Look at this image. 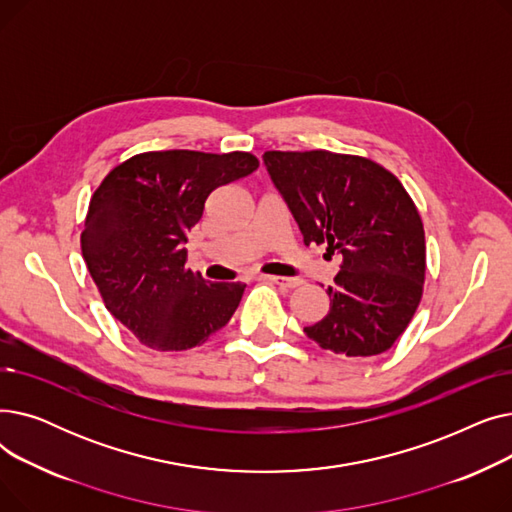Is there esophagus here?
I'll list each match as a JSON object with an SVG mask.
<instances>
[{
    "mask_svg": "<svg viewBox=\"0 0 512 512\" xmlns=\"http://www.w3.org/2000/svg\"><path fill=\"white\" fill-rule=\"evenodd\" d=\"M270 282L282 286V288H297L301 286V280L299 278H284V276H265Z\"/></svg>",
    "mask_w": 512,
    "mask_h": 512,
    "instance_id": "obj_1",
    "label": "esophagus"
}]
</instances>
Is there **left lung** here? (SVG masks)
<instances>
[{"instance_id":"1","label":"left lung","mask_w":512,"mask_h":512,"mask_svg":"<svg viewBox=\"0 0 512 512\" xmlns=\"http://www.w3.org/2000/svg\"><path fill=\"white\" fill-rule=\"evenodd\" d=\"M305 245H328L340 272L330 311L305 334L346 357L382 355L407 330L425 280L421 215L400 180L361 155L265 151Z\"/></svg>"}]
</instances>
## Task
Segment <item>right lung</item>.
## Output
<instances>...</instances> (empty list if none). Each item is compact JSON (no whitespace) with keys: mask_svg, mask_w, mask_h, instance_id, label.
I'll use <instances>...</instances> for the list:
<instances>
[{"mask_svg":"<svg viewBox=\"0 0 512 512\" xmlns=\"http://www.w3.org/2000/svg\"><path fill=\"white\" fill-rule=\"evenodd\" d=\"M259 168L247 151L132 155L91 197L80 249L101 299L153 351H188L224 328L245 284L188 270L184 242L215 188Z\"/></svg>","mask_w":512,"mask_h":512,"instance_id":"1","label":"right lung"}]
</instances>
